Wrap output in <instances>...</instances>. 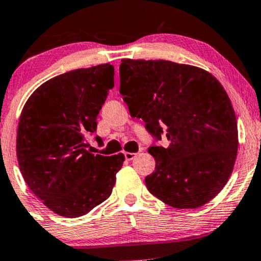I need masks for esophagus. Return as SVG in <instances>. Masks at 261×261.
Listing matches in <instances>:
<instances>
[{
	"instance_id": "34e87169",
	"label": "esophagus",
	"mask_w": 261,
	"mask_h": 261,
	"mask_svg": "<svg viewBox=\"0 0 261 261\" xmlns=\"http://www.w3.org/2000/svg\"><path fill=\"white\" fill-rule=\"evenodd\" d=\"M125 158H126L127 161H133L135 157H136V153H131V152H125L124 153Z\"/></svg>"
}]
</instances>
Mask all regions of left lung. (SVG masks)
<instances>
[{
    "mask_svg": "<svg viewBox=\"0 0 261 261\" xmlns=\"http://www.w3.org/2000/svg\"><path fill=\"white\" fill-rule=\"evenodd\" d=\"M120 94L134 118L155 140V169L146 187L175 208L211 201L228 181L238 151L237 119L216 77L195 66L166 60H121Z\"/></svg>",
    "mask_w": 261,
    "mask_h": 261,
    "instance_id": "8db88e82",
    "label": "left lung"
}]
</instances>
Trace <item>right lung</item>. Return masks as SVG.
Returning <instances> with one entry per match:
<instances>
[{"mask_svg":"<svg viewBox=\"0 0 261 261\" xmlns=\"http://www.w3.org/2000/svg\"><path fill=\"white\" fill-rule=\"evenodd\" d=\"M113 87L110 64L79 68L38 87L20 114V173L34 195L60 216L88 214L115 185L124 154L94 155L86 140L97 130V116Z\"/></svg>","mask_w":261,"mask_h":261,"instance_id":"1","label":"right lung"}]
</instances>
